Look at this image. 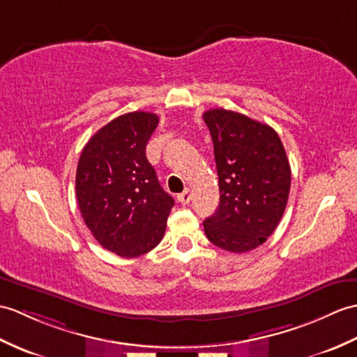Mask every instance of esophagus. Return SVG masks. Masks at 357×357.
Wrapping results in <instances>:
<instances>
[{
  "label": "esophagus",
  "mask_w": 357,
  "mask_h": 357,
  "mask_svg": "<svg viewBox=\"0 0 357 357\" xmlns=\"http://www.w3.org/2000/svg\"><path fill=\"white\" fill-rule=\"evenodd\" d=\"M178 201L181 202V204H188L190 201H192V192H190V190L187 188V190H184V192H182L181 195H178Z\"/></svg>",
  "instance_id": "esophagus-1"
}]
</instances>
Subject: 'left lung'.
I'll return each mask as SVG.
<instances>
[{
	"mask_svg": "<svg viewBox=\"0 0 357 357\" xmlns=\"http://www.w3.org/2000/svg\"><path fill=\"white\" fill-rule=\"evenodd\" d=\"M214 144L220 202L204 222L213 245L248 252L275 231L289 199L291 165L271 126L228 109L204 112Z\"/></svg>",
	"mask_w": 357,
	"mask_h": 357,
	"instance_id": "left-lung-1",
	"label": "left lung"
}]
</instances>
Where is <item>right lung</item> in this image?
<instances>
[{
    "mask_svg": "<svg viewBox=\"0 0 357 357\" xmlns=\"http://www.w3.org/2000/svg\"><path fill=\"white\" fill-rule=\"evenodd\" d=\"M158 121L152 112L120 115L91 137L77 164L82 218L105 250L124 259L143 255L161 242L175 205L146 158Z\"/></svg>",
    "mask_w": 357,
    "mask_h": 357,
    "instance_id": "right-lung-1",
    "label": "right lung"
}]
</instances>
